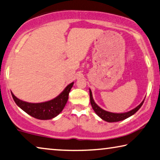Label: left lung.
<instances>
[{"instance_id": "1", "label": "left lung", "mask_w": 160, "mask_h": 160, "mask_svg": "<svg viewBox=\"0 0 160 160\" xmlns=\"http://www.w3.org/2000/svg\"><path fill=\"white\" fill-rule=\"evenodd\" d=\"M89 91H90V103H91L92 108L94 110V111L95 112V113H96L100 118L103 119V120L107 121V122H110V123L117 122V121L124 120V119L130 117V116L133 115L136 112H137L140 108H141L143 103H144V101L145 99V98L144 99V101H143L142 103L139 105V106L136 107L135 108L132 109V111L125 112V113H111V112L106 111L103 110V109H102L101 107H99L98 106V105L95 103V102L94 101L93 98H92L91 90L89 89Z\"/></svg>"}]
</instances>
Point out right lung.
<instances>
[{"mask_svg": "<svg viewBox=\"0 0 160 160\" xmlns=\"http://www.w3.org/2000/svg\"><path fill=\"white\" fill-rule=\"evenodd\" d=\"M73 84V82L69 84L63 91L54 99L43 103H28L18 99L12 92L11 95L16 105L28 115L40 120H49L56 117L65 108L68 100L69 92Z\"/></svg>", "mask_w": 160, "mask_h": 160, "instance_id": "right-lung-1", "label": "right lung"}]
</instances>
